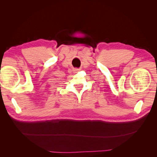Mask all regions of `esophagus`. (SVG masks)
Segmentation results:
<instances>
[{"mask_svg": "<svg viewBox=\"0 0 157 157\" xmlns=\"http://www.w3.org/2000/svg\"><path fill=\"white\" fill-rule=\"evenodd\" d=\"M80 71V69H74V73H77V72H78V71Z\"/></svg>", "mask_w": 157, "mask_h": 157, "instance_id": "esophagus-1", "label": "esophagus"}]
</instances>
